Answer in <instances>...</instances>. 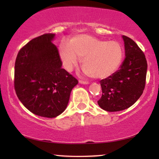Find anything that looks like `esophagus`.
<instances>
[{
    "label": "esophagus",
    "mask_w": 159,
    "mask_h": 159,
    "mask_svg": "<svg viewBox=\"0 0 159 159\" xmlns=\"http://www.w3.org/2000/svg\"><path fill=\"white\" fill-rule=\"evenodd\" d=\"M79 83L83 84H90V82L86 81H82V80H79Z\"/></svg>",
    "instance_id": "1"
}]
</instances>
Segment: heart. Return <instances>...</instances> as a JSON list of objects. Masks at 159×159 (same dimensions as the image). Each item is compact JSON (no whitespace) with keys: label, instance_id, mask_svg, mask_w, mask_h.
Listing matches in <instances>:
<instances>
[{"label":"heart","instance_id":"1","mask_svg":"<svg viewBox=\"0 0 159 159\" xmlns=\"http://www.w3.org/2000/svg\"><path fill=\"white\" fill-rule=\"evenodd\" d=\"M60 54L67 70H72L82 58L84 72L93 78L103 79L120 68L124 57V48L116 41L81 34L72 38L70 43H62Z\"/></svg>","mask_w":159,"mask_h":159}]
</instances>
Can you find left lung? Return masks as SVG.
Masks as SVG:
<instances>
[{"instance_id": "1", "label": "left lung", "mask_w": 159, "mask_h": 159, "mask_svg": "<svg viewBox=\"0 0 159 159\" xmlns=\"http://www.w3.org/2000/svg\"><path fill=\"white\" fill-rule=\"evenodd\" d=\"M125 58L120 69L100 81L102 95L98 104L103 110L114 112L131 107L143 93L146 85L147 62L135 42L123 36Z\"/></svg>"}]
</instances>
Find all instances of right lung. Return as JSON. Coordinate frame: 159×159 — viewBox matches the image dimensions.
Instances as JSON below:
<instances>
[{
    "label": "right lung",
    "instance_id": "right-lung-1",
    "mask_svg": "<svg viewBox=\"0 0 159 159\" xmlns=\"http://www.w3.org/2000/svg\"><path fill=\"white\" fill-rule=\"evenodd\" d=\"M54 34L30 40L16 57L14 88L24 106L33 114L54 118L65 111L72 88L78 83L62 68Z\"/></svg>",
    "mask_w": 159,
    "mask_h": 159
}]
</instances>
